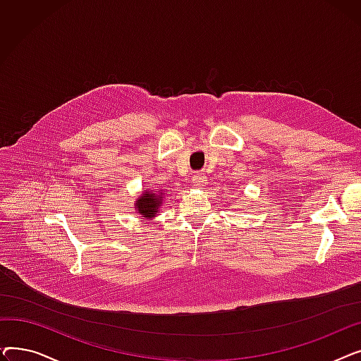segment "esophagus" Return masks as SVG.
Here are the masks:
<instances>
[{
  "instance_id": "1",
  "label": "esophagus",
  "mask_w": 361,
  "mask_h": 361,
  "mask_svg": "<svg viewBox=\"0 0 361 361\" xmlns=\"http://www.w3.org/2000/svg\"><path fill=\"white\" fill-rule=\"evenodd\" d=\"M192 181H193V185H195V187H202V185H204V183H206V177L203 176V173H195Z\"/></svg>"
}]
</instances>
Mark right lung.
I'll return each mask as SVG.
<instances>
[{
	"instance_id": "obj_1",
	"label": "right lung",
	"mask_w": 361,
	"mask_h": 361,
	"mask_svg": "<svg viewBox=\"0 0 361 361\" xmlns=\"http://www.w3.org/2000/svg\"><path fill=\"white\" fill-rule=\"evenodd\" d=\"M162 203V193H145L136 203L139 214H142L146 219L155 218L159 212V207Z\"/></svg>"
}]
</instances>
